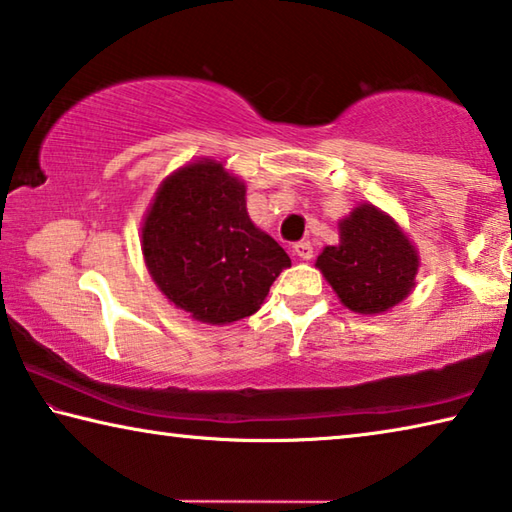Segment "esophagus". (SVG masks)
<instances>
[{
    "label": "esophagus",
    "instance_id": "obj_1",
    "mask_svg": "<svg viewBox=\"0 0 512 512\" xmlns=\"http://www.w3.org/2000/svg\"><path fill=\"white\" fill-rule=\"evenodd\" d=\"M293 253H296L300 259H305V262H309V259L314 257V246H311L309 241H300V244L293 246Z\"/></svg>",
    "mask_w": 512,
    "mask_h": 512
}]
</instances>
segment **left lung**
I'll list each match as a JSON object with an SVG mask.
<instances>
[{
  "instance_id": "8db88e82",
  "label": "left lung",
  "mask_w": 512,
  "mask_h": 512,
  "mask_svg": "<svg viewBox=\"0 0 512 512\" xmlns=\"http://www.w3.org/2000/svg\"><path fill=\"white\" fill-rule=\"evenodd\" d=\"M316 268L345 309L377 316L411 296L420 253L391 214L359 203L339 221V244L323 248Z\"/></svg>"
}]
</instances>
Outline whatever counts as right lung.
<instances>
[{"instance_id":"obj_1","label":"right lung","mask_w":512,"mask_h":512,"mask_svg":"<svg viewBox=\"0 0 512 512\" xmlns=\"http://www.w3.org/2000/svg\"><path fill=\"white\" fill-rule=\"evenodd\" d=\"M144 264L173 307L205 325L253 316L289 255L246 210V183L225 162L196 158L171 171L140 230Z\"/></svg>"}]
</instances>
